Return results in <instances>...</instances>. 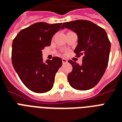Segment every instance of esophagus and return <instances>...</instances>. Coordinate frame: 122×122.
<instances>
[{
  "label": "esophagus",
  "mask_w": 122,
  "mask_h": 122,
  "mask_svg": "<svg viewBox=\"0 0 122 122\" xmlns=\"http://www.w3.org/2000/svg\"><path fill=\"white\" fill-rule=\"evenodd\" d=\"M68 61L67 59H66V58H62V63L63 64H66V63H67Z\"/></svg>",
  "instance_id": "esophagus-1"
}]
</instances>
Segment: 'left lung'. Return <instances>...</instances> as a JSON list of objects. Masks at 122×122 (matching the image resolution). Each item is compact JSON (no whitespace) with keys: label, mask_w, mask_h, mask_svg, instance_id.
Instances as JSON below:
<instances>
[{"label":"left lung","mask_w":122,"mask_h":122,"mask_svg":"<svg viewBox=\"0 0 122 122\" xmlns=\"http://www.w3.org/2000/svg\"><path fill=\"white\" fill-rule=\"evenodd\" d=\"M78 36V45L74 52L83 55L81 65L72 60V71L68 74V81L74 89L87 90L97 85L105 72L109 61L111 43L105 30L90 21H71L63 23Z\"/></svg>","instance_id":"left-lung-1"}]
</instances>
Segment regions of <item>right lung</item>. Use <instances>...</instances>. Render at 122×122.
I'll return each instance as SVG.
<instances>
[{"label":"right lung","mask_w":122,"mask_h":122,"mask_svg":"<svg viewBox=\"0 0 122 122\" xmlns=\"http://www.w3.org/2000/svg\"><path fill=\"white\" fill-rule=\"evenodd\" d=\"M62 23H36L17 34L12 45V63L21 81L36 93H45L53 86L55 76L62 66V59L55 56L45 62L42 50L50 46L53 36Z\"/></svg>","instance_id":"obj_1"}]
</instances>
